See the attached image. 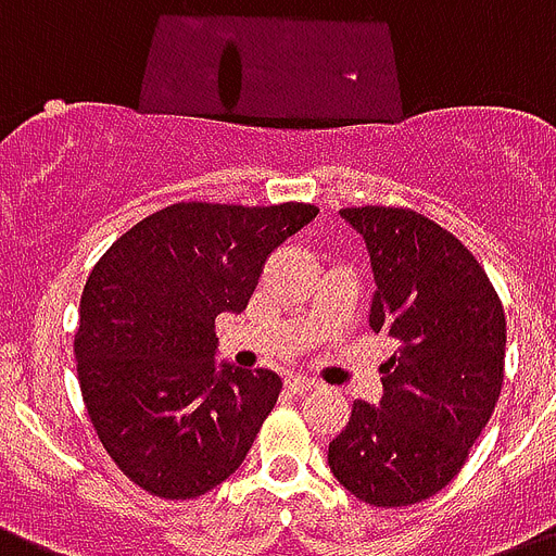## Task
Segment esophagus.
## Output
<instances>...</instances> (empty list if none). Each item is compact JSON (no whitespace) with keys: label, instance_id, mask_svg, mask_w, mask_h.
I'll return each mask as SVG.
<instances>
[{"label":"esophagus","instance_id":"esophagus-1","mask_svg":"<svg viewBox=\"0 0 556 556\" xmlns=\"http://www.w3.org/2000/svg\"><path fill=\"white\" fill-rule=\"evenodd\" d=\"M288 390L291 393H307V390H314V387H319V381L307 379V376H291V379L286 381Z\"/></svg>","mask_w":556,"mask_h":556}]
</instances>
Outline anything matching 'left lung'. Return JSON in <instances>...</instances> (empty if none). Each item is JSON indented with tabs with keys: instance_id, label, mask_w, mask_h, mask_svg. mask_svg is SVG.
Masks as SVG:
<instances>
[{
	"instance_id": "obj_1",
	"label": "left lung",
	"mask_w": 556,
	"mask_h": 556,
	"mask_svg": "<svg viewBox=\"0 0 556 556\" xmlns=\"http://www.w3.org/2000/svg\"><path fill=\"white\" fill-rule=\"evenodd\" d=\"M370 254L372 333L395 353L379 404L353 401L330 441L336 480L370 506L421 503L460 472L501 395L506 316L486 270L409 208H342Z\"/></svg>"
}]
</instances>
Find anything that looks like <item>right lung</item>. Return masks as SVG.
<instances>
[{"label":"right lung","mask_w":556,"mask_h":556,"mask_svg":"<svg viewBox=\"0 0 556 556\" xmlns=\"http://www.w3.org/2000/svg\"><path fill=\"white\" fill-rule=\"evenodd\" d=\"M311 203H175L112 242L78 307V384L92 427L132 483L166 501L220 486L249 455L282 379L217 365L214 319L242 314L268 254Z\"/></svg>","instance_id":"1"}]
</instances>
